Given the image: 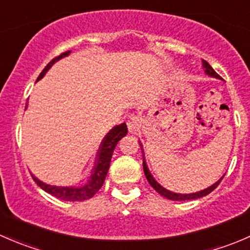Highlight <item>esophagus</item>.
<instances>
[{
  "label": "esophagus",
  "mask_w": 250,
  "mask_h": 250,
  "mask_svg": "<svg viewBox=\"0 0 250 250\" xmlns=\"http://www.w3.org/2000/svg\"><path fill=\"white\" fill-rule=\"evenodd\" d=\"M141 125V118L137 115H129L127 118V127L129 129V132L134 133L137 130H139Z\"/></svg>",
  "instance_id": "obj_1"
}]
</instances>
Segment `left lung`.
Returning <instances> with one entry per match:
<instances>
[{
    "label": "left lung",
    "instance_id": "obj_1",
    "mask_svg": "<svg viewBox=\"0 0 250 250\" xmlns=\"http://www.w3.org/2000/svg\"><path fill=\"white\" fill-rule=\"evenodd\" d=\"M203 67H204V72H206L207 75H209V76L215 77V78H221L218 74H216L215 71H214L213 67H211L210 65H209L208 62H206V60H203ZM143 167H144V173H145V176H146V179H147L148 184H150V185L152 186V188H155V190L157 191V192L160 193L161 196H163V197L168 198V200H172V201L197 200V198H201V197H203V196H207L208 193H210L211 191L215 190V188H218V185L220 184V181L223 180V178H224V176H223L220 180H218L215 184H213L211 186H209V188H206V190L200 191V192H196V193H175V192H172V191L167 190V188H165L163 186H161L160 184H158L157 181L153 179V176L151 175L150 172H148L145 160H143Z\"/></svg>",
    "mask_w": 250,
    "mask_h": 250
}]
</instances>
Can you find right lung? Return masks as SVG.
Here are the masks:
<instances>
[{
  "instance_id": "obj_1",
  "label": "right lung",
  "mask_w": 250,
  "mask_h": 250,
  "mask_svg": "<svg viewBox=\"0 0 250 250\" xmlns=\"http://www.w3.org/2000/svg\"><path fill=\"white\" fill-rule=\"evenodd\" d=\"M69 53L70 50H67V52L62 53L60 55L55 57L54 59L50 60L47 64V66L43 69V71L40 74L37 81L41 80V78L44 76V74L48 71V69H49L55 62L62 59V57H66ZM127 125H125V123H122V125L113 127L112 129L107 133L106 137L103 139L102 144H100L99 151H98L95 166L94 168H93L92 175H90V179L89 181H88L87 185L82 186V188H75V186H65V188H62V186H53L42 183V181H40L36 176H32V179H34L35 183H36L42 190L50 193V195L54 196V197L60 198V200L71 201V202H80V201L89 200V198H92L93 196L100 190V188H102L103 184H104L107 170H109L111 157H112V152L113 150H115V146L117 145L118 141L127 134Z\"/></svg>"
}]
</instances>
